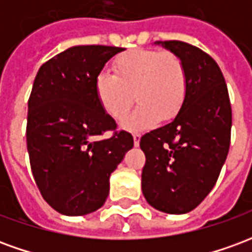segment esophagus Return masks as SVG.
<instances>
[{
	"mask_svg": "<svg viewBox=\"0 0 252 252\" xmlns=\"http://www.w3.org/2000/svg\"><path fill=\"white\" fill-rule=\"evenodd\" d=\"M140 137H142V135H140V133H137V132H135V133H133V144H135V147H137V146H139Z\"/></svg>",
	"mask_w": 252,
	"mask_h": 252,
	"instance_id": "34e87169",
	"label": "esophagus"
}]
</instances>
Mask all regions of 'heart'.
<instances>
[{"mask_svg":"<svg viewBox=\"0 0 252 252\" xmlns=\"http://www.w3.org/2000/svg\"><path fill=\"white\" fill-rule=\"evenodd\" d=\"M112 67L115 74H97L94 89L101 106L116 120L129 112L135 97L139 99L140 105L121 123L126 129L147 128L160 117L171 120L184 106L189 77L178 55L137 48L119 55Z\"/></svg>","mask_w":252,"mask_h":252,"instance_id":"obj_1","label":"heart"}]
</instances>
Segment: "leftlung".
<instances>
[{"mask_svg":"<svg viewBox=\"0 0 252 252\" xmlns=\"http://www.w3.org/2000/svg\"><path fill=\"white\" fill-rule=\"evenodd\" d=\"M182 59L189 77L184 106L169 124L140 139L146 155L142 190L151 206L184 215L213 189L227 159L232 109L217 63L185 41H155Z\"/></svg>","mask_w":252,"mask_h":252,"instance_id":"1","label":"left lung"}]
</instances>
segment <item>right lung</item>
<instances>
[{"mask_svg":"<svg viewBox=\"0 0 252 252\" xmlns=\"http://www.w3.org/2000/svg\"><path fill=\"white\" fill-rule=\"evenodd\" d=\"M124 50L75 46L39 68L28 99L27 148L32 174L48 205L83 216L104 205L109 177L133 147L97 99L94 81ZM113 130L110 138H102Z\"/></svg>","mask_w":252,"mask_h":252,"instance_id":"add662e5","label":"right lung"}]
</instances>
